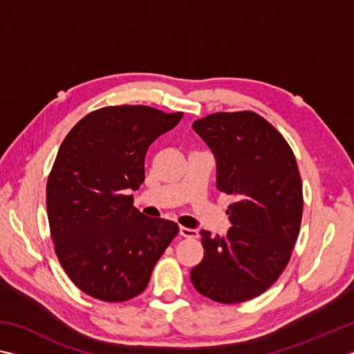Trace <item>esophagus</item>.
I'll list each match as a JSON object with an SVG mask.
<instances>
[{"label":"esophagus","instance_id":"34e87169","mask_svg":"<svg viewBox=\"0 0 354 354\" xmlns=\"http://www.w3.org/2000/svg\"><path fill=\"white\" fill-rule=\"evenodd\" d=\"M179 234L184 238H198V232L187 227H179Z\"/></svg>","mask_w":354,"mask_h":354}]
</instances>
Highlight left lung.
I'll list each match as a JSON object with an SVG mask.
<instances>
[{
    "label": "left lung",
    "mask_w": 354,
    "mask_h": 354,
    "mask_svg": "<svg viewBox=\"0 0 354 354\" xmlns=\"http://www.w3.org/2000/svg\"><path fill=\"white\" fill-rule=\"evenodd\" d=\"M193 130L216 159V187L233 195L225 236L201 230L204 258L192 268L198 292L221 304L264 293L288 264L302 219V183L283 136L253 112L213 113Z\"/></svg>",
    "instance_id": "obj_1"
}]
</instances>
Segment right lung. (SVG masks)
<instances>
[{"instance_id":"add662e5","label":"right lung","mask_w":354,"mask_h":354,"mask_svg":"<svg viewBox=\"0 0 354 354\" xmlns=\"http://www.w3.org/2000/svg\"><path fill=\"white\" fill-rule=\"evenodd\" d=\"M184 113L149 106L104 107L68 131L47 179V218L68 278L106 302L142 293L178 224L149 218L130 190L144 183L149 145Z\"/></svg>"}]
</instances>
